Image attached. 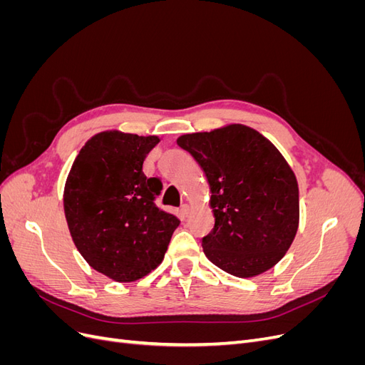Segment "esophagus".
Here are the masks:
<instances>
[{"mask_svg":"<svg viewBox=\"0 0 365 365\" xmlns=\"http://www.w3.org/2000/svg\"><path fill=\"white\" fill-rule=\"evenodd\" d=\"M189 213H190L189 204H182V205H181V215H182L184 217H187V216H189Z\"/></svg>","mask_w":365,"mask_h":365,"instance_id":"obj_1","label":"esophagus"}]
</instances>
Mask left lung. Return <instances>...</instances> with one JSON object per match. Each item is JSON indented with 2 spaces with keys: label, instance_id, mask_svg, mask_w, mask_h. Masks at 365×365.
<instances>
[{
  "label": "left lung",
  "instance_id": "1",
  "mask_svg": "<svg viewBox=\"0 0 365 365\" xmlns=\"http://www.w3.org/2000/svg\"><path fill=\"white\" fill-rule=\"evenodd\" d=\"M178 146L210 184L215 228L202 237L208 260L236 277L272 268L298 228V185L282 153L257 130L230 125L181 135Z\"/></svg>",
  "mask_w": 365,
  "mask_h": 365
}]
</instances>
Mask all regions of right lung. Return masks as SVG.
<instances>
[{"label":"right lung","mask_w":365,"mask_h":365,"mask_svg":"<svg viewBox=\"0 0 365 365\" xmlns=\"http://www.w3.org/2000/svg\"><path fill=\"white\" fill-rule=\"evenodd\" d=\"M158 141L101 132L81 149L65 184L63 210L76 248L115 282H134L155 269L180 225L155 205L161 180L143 172Z\"/></svg>","instance_id":"add662e5"}]
</instances>
